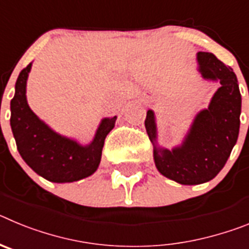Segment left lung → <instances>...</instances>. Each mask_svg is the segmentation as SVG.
Wrapping results in <instances>:
<instances>
[{"mask_svg": "<svg viewBox=\"0 0 249 249\" xmlns=\"http://www.w3.org/2000/svg\"><path fill=\"white\" fill-rule=\"evenodd\" d=\"M198 71L204 80L221 83L208 108L202 109L181 146L172 151L157 146V127L153 111L144 121L155 146L153 158L160 175L181 184H199L218 175L230 157L239 133L241 92L236 73L210 52L197 53Z\"/></svg>", "mask_w": 249, "mask_h": 249, "instance_id": "left-lung-1", "label": "left lung"}]
</instances>
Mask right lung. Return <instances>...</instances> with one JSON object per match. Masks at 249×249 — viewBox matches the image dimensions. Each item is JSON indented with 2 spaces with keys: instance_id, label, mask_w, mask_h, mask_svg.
Listing matches in <instances>:
<instances>
[{
  "instance_id": "right-lung-1",
  "label": "right lung",
  "mask_w": 249,
  "mask_h": 249,
  "mask_svg": "<svg viewBox=\"0 0 249 249\" xmlns=\"http://www.w3.org/2000/svg\"><path fill=\"white\" fill-rule=\"evenodd\" d=\"M31 66L32 63L19 72L11 100L10 123L19 155L37 175L51 182L65 183L89 177L100 166L106 136L117 117L103 118L93 141L87 146L58 135L28 106L26 85Z\"/></svg>"
}]
</instances>
